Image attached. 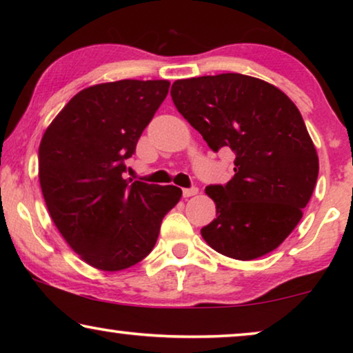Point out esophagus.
<instances>
[{
    "label": "esophagus",
    "instance_id": "1",
    "mask_svg": "<svg viewBox=\"0 0 353 353\" xmlns=\"http://www.w3.org/2000/svg\"><path fill=\"white\" fill-rule=\"evenodd\" d=\"M197 192H199V190H197L196 186L185 188V190H183V196H185V197H191V196H196Z\"/></svg>",
    "mask_w": 353,
    "mask_h": 353
}]
</instances>
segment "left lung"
Wrapping results in <instances>:
<instances>
[{
  "mask_svg": "<svg viewBox=\"0 0 353 353\" xmlns=\"http://www.w3.org/2000/svg\"><path fill=\"white\" fill-rule=\"evenodd\" d=\"M172 99L212 151L234 152V176L205 188L216 219L201 230L216 252L254 260L272 252L302 219L318 156L296 104L276 86L243 74L176 80Z\"/></svg>",
  "mask_w": 353,
  "mask_h": 353,
  "instance_id": "1",
  "label": "left lung"
}]
</instances>
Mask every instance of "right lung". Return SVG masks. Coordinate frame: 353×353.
Returning <instances> with one entry per match:
<instances>
[{
	"instance_id": "obj_1",
	"label": "right lung",
	"mask_w": 353,
	"mask_h": 353,
	"mask_svg": "<svg viewBox=\"0 0 353 353\" xmlns=\"http://www.w3.org/2000/svg\"><path fill=\"white\" fill-rule=\"evenodd\" d=\"M167 80H119L77 93L43 134L38 176L48 212L81 260L120 272L146 257L176 186L123 180L143 130L168 93Z\"/></svg>"
}]
</instances>
